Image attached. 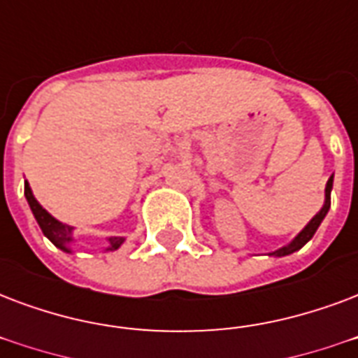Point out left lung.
I'll return each mask as SVG.
<instances>
[{"mask_svg": "<svg viewBox=\"0 0 358 358\" xmlns=\"http://www.w3.org/2000/svg\"><path fill=\"white\" fill-rule=\"evenodd\" d=\"M331 189H332V176L329 178V182H327V187H324V206L321 210H319L317 214L313 215V220L310 223H308L306 227L302 229L299 233V236L291 242L289 245H285V248H282V250H278V252H274L272 255H278V257H283V255H289V253L296 252V250H300L302 245L306 244L308 240L312 238L313 234H315V231H317V227L321 225V222H323V217L327 215V212H329V208H331Z\"/></svg>", "mask_w": 358, "mask_h": 358, "instance_id": "8db88e82", "label": "left lung"}]
</instances>
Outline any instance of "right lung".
Wrapping results in <instances>:
<instances>
[{"instance_id": "add662e5", "label": "right lung", "mask_w": 358, "mask_h": 358, "mask_svg": "<svg viewBox=\"0 0 358 358\" xmlns=\"http://www.w3.org/2000/svg\"><path fill=\"white\" fill-rule=\"evenodd\" d=\"M24 195H26L27 203H29V208H31V212H34L35 220H37V223H39L43 234H45L46 238L50 240L54 245L62 248L64 252H69V248H67V245L73 242V234H71L73 233V227L58 222L56 217H52V215L48 214V212H46L39 203H37V199L34 197V193H31V189H29V184H27V182L26 185H24ZM108 242H110V244H108V250L113 252V250H118L120 245H122V242H124V238L114 236V238H108Z\"/></svg>"}]
</instances>
